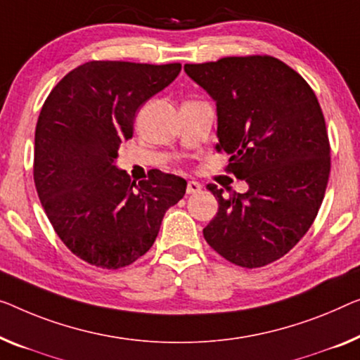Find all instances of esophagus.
<instances>
[{
    "instance_id": "1",
    "label": "esophagus",
    "mask_w": 360,
    "mask_h": 360,
    "mask_svg": "<svg viewBox=\"0 0 360 360\" xmlns=\"http://www.w3.org/2000/svg\"><path fill=\"white\" fill-rule=\"evenodd\" d=\"M200 189H202V186L198 184L197 181H189L187 182V189H186V192L187 194H198V192H200Z\"/></svg>"
}]
</instances>
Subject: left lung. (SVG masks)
<instances>
[{"mask_svg":"<svg viewBox=\"0 0 360 360\" xmlns=\"http://www.w3.org/2000/svg\"><path fill=\"white\" fill-rule=\"evenodd\" d=\"M184 71L217 103V150L231 155L228 171L249 186L229 198L207 186L218 213L203 238L234 265L265 266L302 239L325 197L330 142L317 96L273 56H229Z\"/></svg>","mask_w":360,"mask_h":360,"instance_id":"left-lung-1","label":"left lung"}]
</instances>
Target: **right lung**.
Wrapping results in <instances>:
<instances>
[{"instance_id":"obj_1","label":"right lung","mask_w":360,"mask_h":360,"mask_svg":"<svg viewBox=\"0 0 360 360\" xmlns=\"http://www.w3.org/2000/svg\"><path fill=\"white\" fill-rule=\"evenodd\" d=\"M181 72V64L90 61L66 74L35 129L34 181L51 226L79 259L117 270L152 248L186 179L153 169L131 179L116 168L136 112Z\"/></svg>"}]
</instances>
